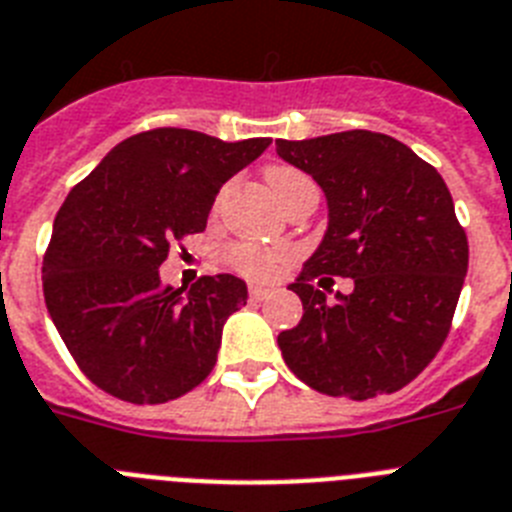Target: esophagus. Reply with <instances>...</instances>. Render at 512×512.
<instances>
[{
	"instance_id": "1",
	"label": "esophagus",
	"mask_w": 512,
	"mask_h": 512,
	"mask_svg": "<svg viewBox=\"0 0 512 512\" xmlns=\"http://www.w3.org/2000/svg\"><path fill=\"white\" fill-rule=\"evenodd\" d=\"M268 296L270 289H265V286H249V299H252V302H263Z\"/></svg>"
}]
</instances>
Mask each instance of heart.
Instances as JSON below:
<instances>
[{
  "label": "heart",
  "mask_w": 512,
  "mask_h": 512,
  "mask_svg": "<svg viewBox=\"0 0 512 512\" xmlns=\"http://www.w3.org/2000/svg\"><path fill=\"white\" fill-rule=\"evenodd\" d=\"M265 179H268L273 195L281 200V205L289 203L296 192L315 187V182L302 169L289 166V163L268 166ZM226 263L247 278H273L281 273L283 265L289 263V252L281 247H265V244L255 242H234L231 247H226Z\"/></svg>",
  "instance_id": "heart-1"
}]
</instances>
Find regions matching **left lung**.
Listing matches in <instances>:
<instances>
[{
  "instance_id": "1",
  "label": "left lung",
  "mask_w": 512,
  "mask_h": 512,
  "mask_svg": "<svg viewBox=\"0 0 512 512\" xmlns=\"http://www.w3.org/2000/svg\"><path fill=\"white\" fill-rule=\"evenodd\" d=\"M276 150L320 184L330 218L291 283L304 315L278 336L283 359L317 393L367 401L401 390L448 338L468 270L448 184L382 132L278 140ZM322 275L354 277L355 291L325 303Z\"/></svg>"
}]
</instances>
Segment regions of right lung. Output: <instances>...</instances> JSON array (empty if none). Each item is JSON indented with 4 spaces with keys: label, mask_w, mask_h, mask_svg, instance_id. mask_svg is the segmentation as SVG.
Returning a JSON list of instances; mask_svg holds the SVG:
<instances>
[{
    "label": "right lung",
    "mask_w": 512,
    "mask_h": 512,
    "mask_svg": "<svg viewBox=\"0 0 512 512\" xmlns=\"http://www.w3.org/2000/svg\"><path fill=\"white\" fill-rule=\"evenodd\" d=\"M268 145L158 127L122 140L72 187L44 255V299L93 385L166 403L216 367L223 322L247 304V286L218 273L174 289L158 268L171 244L205 231L221 184Z\"/></svg>",
    "instance_id": "add662e5"
}]
</instances>
